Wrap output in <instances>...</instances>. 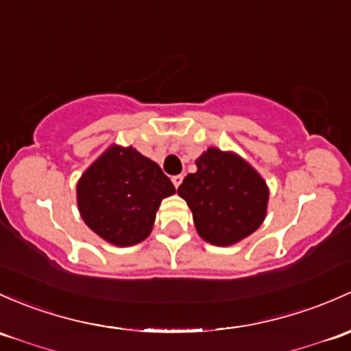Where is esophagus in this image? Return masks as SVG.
I'll list each match as a JSON object with an SVG mask.
<instances>
[{
    "instance_id": "esophagus-1",
    "label": "esophagus",
    "mask_w": 351,
    "mask_h": 351,
    "mask_svg": "<svg viewBox=\"0 0 351 351\" xmlns=\"http://www.w3.org/2000/svg\"><path fill=\"white\" fill-rule=\"evenodd\" d=\"M171 182H173V185L178 188L180 185H182V182H183V175H175L171 178Z\"/></svg>"
}]
</instances>
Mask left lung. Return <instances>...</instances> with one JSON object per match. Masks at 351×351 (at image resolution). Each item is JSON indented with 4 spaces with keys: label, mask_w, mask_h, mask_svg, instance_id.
Here are the masks:
<instances>
[{
    "label": "left lung",
    "mask_w": 351,
    "mask_h": 351,
    "mask_svg": "<svg viewBox=\"0 0 351 351\" xmlns=\"http://www.w3.org/2000/svg\"><path fill=\"white\" fill-rule=\"evenodd\" d=\"M178 195L193 215L198 235L212 245L243 241L261 227L267 213L269 186L252 165L234 151L208 147L195 161Z\"/></svg>",
    "instance_id": "obj_1"
}]
</instances>
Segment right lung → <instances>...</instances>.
<instances>
[{"label":"right lung","instance_id":"right-lung-1","mask_svg":"<svg viewBox=\"0 0 351 351\" xmlns=\"http://www.w3.org/2000/svg\"><path fill=\"white\" fill-rule=\"evenodd\" d=\"M175 191L154 161L132 146L110 145L77 182V206L102 241L129 247L151 234L161 200Z\"/></svg>","mask_w":351,"mask_h":351}]
</instances>
